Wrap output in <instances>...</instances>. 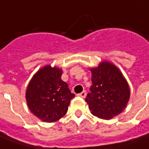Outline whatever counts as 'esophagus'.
Listing matches in <instances>:
<instances>
[{
    "instance_id": "34e87169",
    "label": "esophagus",
    "mask_w": 149,
    "mask_h": 149,
    "mask_svg": "<svg viewBox=\"0 0 149 149\" xmlns=\"http://www.w3.org/2000/svg\"><path fill=\"white\" fill-rule=\"evenodd\" d=\"M78 96H80V97H81V98H85L86 97V91H83L82 92H81L80 94H78Z\"/></svg>"
}]
</instances>
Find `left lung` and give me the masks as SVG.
Instances as JSON below:
<instances>
[{
    "label": "left lung",
    "mask_w": 149,
    "mask_h": 149,
    "mask_svg": "<svg viewBox=\"0 0 149 149\" xmlns=\"http://www.w3.org/2000/svg\"><path fill=\"white\" fill-rule=\"evenodd\" d=\"M89 70L92 85L86 101L91 113L102 120H110L120 115L130 97L128 81L120 70L107 60Z\"/></svg>",
    "instance_id": "8db88e82"
}]
</instances>
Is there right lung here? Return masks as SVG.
I'll return each mask as SVG.
<instances>
[{
	"instance_id": "obj_1",
	"label": "right lung",
	"mask_w": 149,
	"mask_h": 149,
	"mask_svg": "<svg viewBox=\"0 0 149 149\" xmlns=\"http://www.w3.org/2000/svg\"><path fill=\"white\" fill-rule=\"evenodd\" d=\"M62 68L46 65L29 82L25 99L29 110L40 120L53 123L66 115L75 96L61 79Z\"/></svg>"
}]
</instances>
